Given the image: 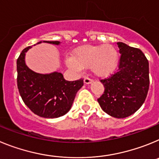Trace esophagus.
<instances>
[{"instance_id":"esophagus-1","label":"esophagus","mask_w":159,"mask_h":159,"mask_svg":"<svg viewBox=\"0 0 159 159\" xmlns=\"http://www.w3.org/2000/svg\"><path fill=\"white\" fill-rule=\"evenodd\" d=\"M84 84H91V83L93 82V80H92V79H91V78H89V77L86 76L85 78H84Z\"/></svg>"}]
</instances>
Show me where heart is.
<instances>
[{
	"label": "heart",
	"instance_id": "heart-1",
	"mask_svg": "<svg viewBox=\"0 0 159 159\" xmlns=\"http://www.w3.org/2000/svg\"><path fill=\"white\" fill-rule=\"evenodd\" d=\"M119 53L111 44L86 45L75 49L71 57L66 59L68 67L76 70L89 68L96 75L106 76L116 70Z\"/></svg>",
	"mask_w": 159,
	"mask_h": 159
}]
</instances>
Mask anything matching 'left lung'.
I'll use <instances>...</instances> for the list:
<instances>
[{"mask_svg": "<svg viewBox=\"0 0 159 159\" xmlns=\"http://www.w3.org/2000/svg\"><path fill=\"white\" fill-rule=\"evenodd\" d=\"M121 54L118 70L100 80L103 94L98 99L103 111L115 118H126L141 107L149 90V62L143 52L117 43Z\"/></svg>", "mask_w": 159, "mask_h": 159, "instance_id": "left-lung-1", "label": "left lung"}]
</instances>
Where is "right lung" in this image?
I'll use <instances>...</instances> for the list:
<instances>
[{"mask_svg": "<svg viewBox=\"0 0 159 159\" xmlns=\"http://www.w3.org/2000/svg\"><path fill=\"white\" fill-rule=\"evenodd\" d=\"M44 42L60 43L59 41ZM30 48L23 49L16 61L20 95L25 105L40 117L52 119L64 116L71 109L77 92L84 85V79L67 81L60 72L45 75L34 72L25 62V52Z\"/></svg>", "mask_w": 159, "mask_h": 159, "instance_id": "right-lung-1", "label": "right lung"}]
</instances>
